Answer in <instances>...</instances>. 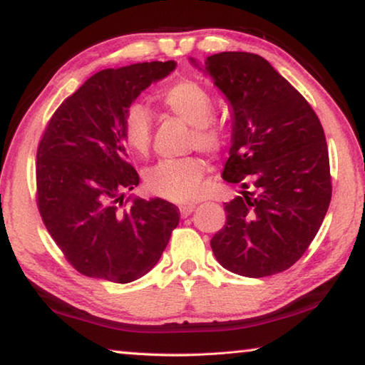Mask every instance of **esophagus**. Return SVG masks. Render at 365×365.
Instances as JSON below:
<instances>
[{
  "mask_svg": "<svg viewBox=\"0 0 365 365\" xmlns=\"http://www.w3.org/2000/svg\"><path fill=\"white\" fill-rule=\"evenodd\" d=\"M195 205H182L180 206V215L182 217H188V215L195 211Z\"/></svg>",
  "mask_w": 365,
  "mask_h": 365,
  "instance_id": "esophagus-1",
  "label": "esophagus"
}]
</instances>
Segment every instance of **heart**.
Returning <instances> with one entry per match:
<instances>
[{
    "mask_svg": "<svg viewBox=\"0 0 365 365\" xmlns=\"http://www.w3.org/2000/svg\"><path fill=\"white\" fill-rule=\"evenodd\" d=\"M158 101L172 114L193 127L191 145L201 151L215 153L224 145V130L212 122L214 101L205 86L193 80H180L158 93ZM123 138L138 154L150 151L153 115L143 104L128 106L123 117ZM205 164L196 158L170 159L158 164L146 178L148 190L174 202L195 201L205 193Z\"/></svg>",
    "mask_w": 365,
    "mask_h": 365,
    "instance_id": "1",
    "label": "heart"
}]
</instances>
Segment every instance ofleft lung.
<instances>
[{"mask_svg": "<svg viewBox=\"0 0 365 365\" xmlns=\"http://www.w3.org/2000/svg\"><path fill=\"white\" fill-rule=\"evenodd\" d=\"M232 113L224 180L240 196L224 202L227 220L211 248L222 267L259 279L298 261L316 237L331 200L329 150L319 117L269 61L224 51L205 64Z\"/></svg>", "mask_w": 365, "mask_h": 365, "instance_id": "1", "label": "left lung"}]
</instances>
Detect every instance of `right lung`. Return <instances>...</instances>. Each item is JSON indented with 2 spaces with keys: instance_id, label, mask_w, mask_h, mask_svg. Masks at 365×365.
Here are the masks:
<instances>
[{
  "instance_id": "right-lung-1",
  "label": "right lung",
  "mask_w": 365,
  "mask_h": 365,
  "mask_svg": "<svg viewBox=\"0 0 365 365\" xmlns=\"http://www.w3.org/2000/svg\"><path fill=\"white\" fill-rule=\"evenodd\" d=\"M175 61H153L91 76L61 104L36 151L38 209L46 230L80 274L130 283L163 256L178 207L125 191L140 177L127 163L123 117Z\"/></svg>"
}]
</instances>
